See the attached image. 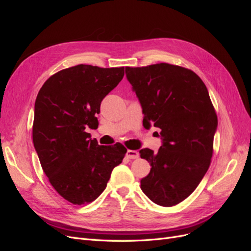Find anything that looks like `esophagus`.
<instances>
[{
	"label": "esophagus",
	"instance_id": "obj_1",
	"mask_svg": "<svg viewBox=\"0 0 251 251\" xmlns=\"http://www.w3.org/2000/svg\"><path fill=\"white\" fill-rule=\"evenodd\" d=\"M126 157L128 159H137L139 157V153L137 151L134 150H127L126 151Z\"/></svg>",
	"mask_w": 251,
	"mask_h": 251
}]
</instances>
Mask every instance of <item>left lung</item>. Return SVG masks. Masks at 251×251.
<instances>
[{
	"label": "left lung",
	"instance_id": "1",
	"mask_svg": "<svg viewBox=\"0 0 251 251\" xmlns=\"http://www.w3.org/2000/svg\"><path fill=\"white\" fill-rule=\"evenodd\" d=\"M126 75L142 107L143 126L161 131L158 153L139 151L151 166L140 187L154 203L174 206L195 191L209 168L218 126L215 108L202 79L186 68L126 67Z\"/></svg>",
	"mask_w": 251,
	"mask_h": 251
}]
</instances>
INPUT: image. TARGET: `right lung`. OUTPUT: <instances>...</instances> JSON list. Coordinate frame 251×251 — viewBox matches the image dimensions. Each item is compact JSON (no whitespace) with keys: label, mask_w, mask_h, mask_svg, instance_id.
I'll return each mask as SVG.
<instances>
[{"label":"right lung","mask_w":251,"mask_h":251,"mask_svg":"<svg viewBox=\"0 0 251 251\" xmlns=\"http://www.w3.org/2000/svg\"><path fill=\"white\" fill-rule=\"evenodd\" d=\"M125 75V67L77 65L53 74L36 96L32 138L51 185L75 205L94 201L107 186L126 149L100 146L86 128H97L103 98Z\"/></svg>","instance_id":"obj_1"}]
</instances>
